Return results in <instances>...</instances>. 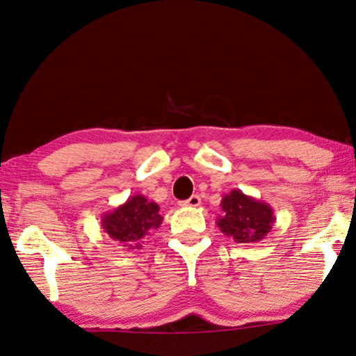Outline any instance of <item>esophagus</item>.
Segmentation results:
<instances>
[{
    "mask_svg": "<svg viewBox=\"0 0 356 356\" xmlns=\"http://www.w3.org/2000/svg\"><path fill=\"white\" fill-rule=\"evenodd\" d=\"M180 207H199L200 205V197L199 196H191L188 200H184L179 204Z\"/></svg>",
    "mask_w": 356,
    "mask_h": 356,
    "instance_id": "obj_1",
    "label": "esophagus"
}]
</instances>
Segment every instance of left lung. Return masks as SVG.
<instances>
[{
	"label": "left lung",
	"mask_w": 356,
	"mask_h": 356,
	"mask_svg": "<svg viewBox=\"0 0 356 356\" xmlns=\"http://www.w3.org/2000/svg\"><path fill=\"white\" fill-rule=\"evenodd\" d=\"M220 207L222 216L216 224L222 233L238 243L262 241L276 220L273 208L266 202L247 196L241 190H232L225 194Z\"/></svg>",
	"instance_id": "1"
}]
</instances>
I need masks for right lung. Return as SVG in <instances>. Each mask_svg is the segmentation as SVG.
Here are the masks:
<instances>
[{"label": "right lung", "mask_w": 356, "mask_h": 356, "mask_svg": "<svg viewBox=\"0 0 356 356\" xmlns=\"http://www.w3.org/2000/svg\"><path fill=\"white\" fill-rule=\"evenodd\" d=\"M159 205L142 194L131 196L124 204L102 216V228L111 239L127 250H140L143 238L163 222Z\"/></svg>", "instance_id": "add662e5"}]
</instances>
